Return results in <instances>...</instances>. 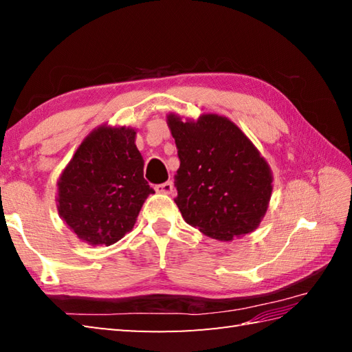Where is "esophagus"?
I'll list each match as a JSON object with an SVG mask.
<instances>
[{"label": "esophagus", "mask_w": 352, "mask_h": 352, "mask_svg": "<svg viewBox=\"0 0 352 352\" xmlns=\"http://www.w3.org/2000/svg\"><path fill=\"white\" fill-rule=\"evenodd\" d=\"M155 190L159 193H166V195H170V193L174 192V184H172V182H164L162 184H157Z\"/></svg>", "instance_id": "1"}]
</instances>
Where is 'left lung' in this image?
<instances>
[{
  "instance_id": "obj_1",
  "label": "left lung",
  "mask_w": 352,
  "mask_h": 352,
  "mask_svg": "<svg viewBox=\"0 0 352 352\" xmlns=\"http://www.w3.org/2000/svg\"><path fill=\"white\" fill-rule=\"evenodd\" d=\"M166 122L180 159L174 184L183 219L218 241L252 233L266 214L274 180L256 145L226 116L183 121L169 113Z\"/></svg>"
}]
</instances>
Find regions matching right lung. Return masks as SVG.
I'll list each match as a JSON object with an SVG mask.
<instances>
[{"instance_id":"obj_1","label":"right lung","mask_w":352,"mask_h":352,"mask_svg":"<svg viewBox=\"0 0 352 352\" xmlns=\"http://www.w3.org/2000/svg\"><path fill=\"white\" fill-rule=\"evenodd\" d=\"M131 126L100 125L81 142L57 182V212L80 241L113 245L133 230L148 195Z\"/></svg>"}]
</instances>
